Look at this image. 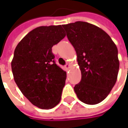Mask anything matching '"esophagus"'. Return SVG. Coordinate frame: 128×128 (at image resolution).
Here are the masks:
<instances>
[{"instance_id": "obj_1", "label": "esophagus", "mask_w": 128, "mask_h": 128, "mask_svg": "<svg viewBox=\"0 0 128 128\" xmlns=\"http://www.w3.org/2000/svg\"><path fill=\"white\" fill-rule=\"evenodd\" d=\"M64 67H65V69H66V70H68V69H69V68H70V64H66V65H65V66H64Z\"/></svg>"}]
</instances>
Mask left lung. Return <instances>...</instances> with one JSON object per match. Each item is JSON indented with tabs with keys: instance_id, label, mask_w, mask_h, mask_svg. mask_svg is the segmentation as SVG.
<instances>
[{
	"instance_id": "obj_1",
	"label": "left lung",
	"mask_w": 128,
	"mask_h": 128,
	"mask_svg": "<svg viewBox=\"0 0 128 128\" xmlns=\"http://www.w3.org/2000/svg\"><path fill=\"white\" fill-rule=\"evenodd\" d=\"M62 26L76 50L82 74L74 91L82 102L97 104L107 97L117 80V47L109 35L95 25L78 21Z\"/></svg>"
}]
</instances>
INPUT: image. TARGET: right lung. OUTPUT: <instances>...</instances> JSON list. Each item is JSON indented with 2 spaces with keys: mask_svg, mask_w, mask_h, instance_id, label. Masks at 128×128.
<instances>
[{
  "mask_svg": "<svg viewBox=\"0 0 128 128\" xmlns=\"http://www.w3.org/2000/svg\"><path fill=\"white\" fill-rule=\"evenodd\" d=\"M66 36L61 25L39 26L15 48L11 68L23 95L35 106L51 109L59 104L66 72L54 61L52 46Z\"/></svg>",
  "mask_w": 128,
  "mask_h": 128,
  "instance_id": "right-lung-1",
  "label": "right lung"
}]
</instances>
